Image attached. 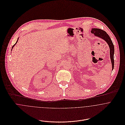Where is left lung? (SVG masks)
<instances>
[{
	"label": "left lung",
	"mask_w": 125,
	"mask_h": 125,
	"mask_svg": "<svg viewBox=\"0 0 125 125\" xmlns=\"http://www.w3.org/2000/svg\"><path fill=\"white\" fill-rule=\"evenodd\" d=\"M91 32L92 34H94L95 36H97L100 38H102L104 40L107 44H108L110 48V59L111 60V62L112 64V70L114 69V46L111 39L110 36L107 34V33L100 29L98 28H93Z\"/></svg>",
	"instance_id": "8db88e82"
}]
</instances>
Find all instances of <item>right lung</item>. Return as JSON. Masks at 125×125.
<instances>
[{
    "instance_id": "right-lung-1",
    "label": "right lung",
    "mask_w": 125,
    "mask_h": 125,
    "mask_svg": "<svg viewBox=\"0 0 125 125\" xmlns=\"http://www.w3.org/2000/svg\"><path fill=\"white\" fill-rule=\"evenodd\" d=\"M18 40H17V42H16V43H15V44H14V45H13V46H12V48H13V47H14V45H15V44H16V43H17V42H18Z\"/></svg>"
}]
</instances>
